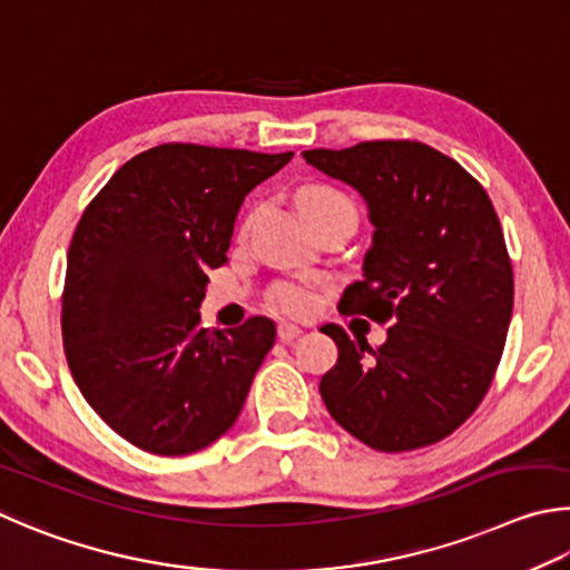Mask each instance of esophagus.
I'll return each mask as SVG.
<instances>
[{"instance_id":"obj_1","label":"esophagus","mask_w":570,"mask_h":570,"mask_svg":"<svg viewBox=\"0 0 570 570\" xmlns=\"http://www.w3.org/2000/svg\"><path fill=\"white\" fill-rule=\"evenodd\" d=\"M301 333H303V327L301 325H295V323H277V337L283 343H293L295 337H301Z\"/></svg>"}]
</instances>
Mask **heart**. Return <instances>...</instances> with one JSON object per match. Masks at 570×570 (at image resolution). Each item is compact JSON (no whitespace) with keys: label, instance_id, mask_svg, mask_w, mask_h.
Returning a JSON list of instances; mask_svg holds the SVG:
<instances>
[{"label":"heart","instance_id":"obj_1","mask_svg":"<svg viewBox=\"0 0 570 570\" xmlns=\"http://www.w3.org/2000/svg\"><path fill=\"white\" fill-rule=\"evenodd\" d=\"M297 207H301L303 215H307V213H321V209L353 207V205H351V199H347L343 193H337V189H333V187L311 185V187H303L301 193H297ZM275 303L287 313H307L313 307V295L303 291V287L285 285L277 291Z\"/></svg>","mask_w":570,"mask_h":570}]
</instances>
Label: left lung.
<instances>
[{"label":"left lung","mask_w":570,"mask_h":570,"mask_svg":"<svg viewBox=\"0 0 570 570\" xmlns=\"http://www.w3.org/2000/svg\"><path fill=\"white\" fill-rule=\"evenodd\" d=\"M305 163L365 199L373 243L337 311L387 323L385 343L321 331L337 361L321 395L383 453L431 445L465 423L501 363L513 269L491 197L455 159L411 139L307 149Z\"/></svg>","instance_id":"obj_1"}]
</instances>
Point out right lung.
Wrapping results in <instances>:
<instances>
[{
    "mask_svg": "<svg viewBox=\"0 0 570 570\" xmlns=\"http://www.w3.org/2000/svg\"><path fill=\"white\" fill-rule=\"evenodd\" d=\"M291 157L159 145L119 167L79 219L62 297L69 371L95 413L147 453L203 451L243 411L275 323L209 331L199 305L245 195Z\"/></svg>",
    "mask_w": 570,
    "mask_h": 570,
    "instance_id": "obj_1",
    "label": "right lung"
}]
</instances>
